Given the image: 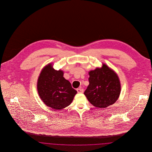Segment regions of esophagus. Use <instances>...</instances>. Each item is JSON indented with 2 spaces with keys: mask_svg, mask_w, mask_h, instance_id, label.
Returning <instances> with one entry per match:
<instances>
[{
  "mask_svg": "<svg viewBox=\"0 0 152 152\" xmlns=\"http://www.w3.org/2000/svg\"><path fill=\"white\" fill-rule=\"evenodd\" d=\"M77 91L78 93L82 94V93H83V92H84V89H83L82 88H79L77 89Z\"/></svg>",
  "mask_w": 152,
  "mask_h": 152,
  "instance_id": "obj_1",
  "label": "esophagus"
}]
</instances>
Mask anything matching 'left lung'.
<instances>
[{
  "instance_id": "left-lung-1",
  "label": "left lung",
  "mask_w": 152,
  "mask_h": 152,
  "mask_svg": "<svg viewBox=\"0 0 152 152\" xmlns=\"http://www.w3.org/2000/svg\"><path fill=\"white\" fill-rule=\"evenodd\" d=\"M89 84L84 92L88 101L95 107L105 108L119 97L121 85L117 75L105 64L89 72Z\"/></svg>"
}]
</instances>
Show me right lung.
Returning a JSON list of instances; mask_svg holds the SVG:
<instances>
[{
    "label": "right lung",
    "instance_id": "obj_1",
    "mask_svg": "<svg viewBox=\"0 0 152 152\" xmlns=\"http://www.w3.org/2000/svg\"><path fill=\"white\" fill-rule=\"evenodd\" d=\"M61 70L56 71L52 64L44 66L37 80L38 94L44 103L55 110L69 105L77 91L63 77Z\"/></svg>",
    "mask_w": 152,
    "mask_h": 152
}]
</instances>
